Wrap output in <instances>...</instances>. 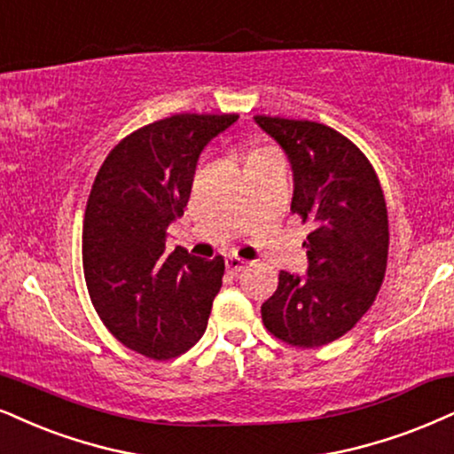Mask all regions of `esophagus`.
<instances>
[{"mask_svg": "<svg viewBox=\"0 0 454 454\" xmlns=\"http://www.w3.org/2000/svg\"><path fill=\"white\" fill-rule=\"evenodd\" d=\"M225 265H227V270L231 271V273H239L242 270H246V267H248V262H246L244 259H239V256L229 254L227 259H225Z\"/></svg>", "mask_w": 454, "mask_h": 454, "instance_id": "34e87169", "label": "esophagus"}]
</instances>
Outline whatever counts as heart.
<instances>
[{"mask_svg":"<svg viewBox=\"0 0 454 454\" xmlns=\"http://www.w3.org/2000/svg\"><path fill=\"white\" fill-rule=\"evenodd\" d=\"M262 151H270V149H254L253 153H250V155H254V153H262Z\"/></svg>","mask_w":454,"mask_h":454,"instance_id":"1","label":"heart"}]
</instances>
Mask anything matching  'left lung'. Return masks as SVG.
<instances>
[{"mask_svg":"<svg viewBox=\"0 0 454 454\" xmlns=\"http://www.w3.org/2000/svg\"><path fill=\"white\" fill-rule=\"evenodd\" d=\"M254 121L288 153L290 210L313 227L303 242L307 278L279 271L262 324L284 343L313 349L349 333L377 299L389 253L385 195L366 155L330 126L270 115Z\"/></svg>","mask_w":454,"mask_h":454,"instance_id":"1","label":"left lung"}]
</instances>
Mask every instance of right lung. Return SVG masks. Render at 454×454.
I'll use <instances>...</instances> for the list:
<instances>
[{
    "mask_svg": "<svg viewBox=\"0 0 454 454\" xmlns=\"http://www.w3.org/2000/svg\"><path fill=\"white\" fill-rule=\"evenodd\" d=\"M236 114H178L138 128L109 151L83 216V278L114 337L149 360L198 343L225 273L184 248L166 253V229L183 216L201 149Z\"/></svg>",
    "mask_w": 454,
    "mask_h": 454,
    "instance_id": "add662e5",
    "label": "right lung"
}]
</instances>
